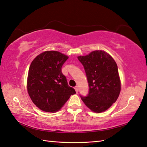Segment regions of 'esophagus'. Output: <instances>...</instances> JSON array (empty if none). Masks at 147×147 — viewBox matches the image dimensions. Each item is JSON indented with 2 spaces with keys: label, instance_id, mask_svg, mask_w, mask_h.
<instances>
[{
  "label": "esophagus",
  "instance_id": "34e87169",
  "mask_svg": "<svg viewBox=\"0 0 147 147\" xmlns=\"http://www.w3.org/2000/svg\"><path fill=\"white\" fill-rule=\"evenodd\" d=\"M75 90H76V92H78V91H79V88H78V86H76V87H75Z\"/></svg>",
  "mask_w": 147,
  "mask_h": 147
}]
</instances>
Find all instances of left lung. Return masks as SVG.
Returning a JSON list of instances; mask_svg holds the SVG:
<instances>
[{
  "label": "left lung",
  "instance_id": "8db88e82",
  "mask_svg": "<svg viewBox=\"0 0 147 147\" xmlns=\"http://www.w3.org/2000/svg\"><path fill=\"white\" fill-rule=\"evenodd\" d=\"M78 58L84 67L89 87L87 96L80 95L81 100L92 112L105 111L116 102L121 90L116 62L102 51Z\"/></svg>",
  "mask_w": 147,
  "mask_h": 147
}]
</instances>
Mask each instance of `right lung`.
Masks as SVG:
<instances>
[{
  "instance_id": "obj_1",
  "label": "right lung",
  "mask_w": 147,
  "mask_h": 147,
  "mask_svg": "<svg viewBox=\"0 0 147 147\" xmlns=\"http://www.w3.org/2000/svg\"><path fill=\"white\" fill-rule=\"evenodd\" d=\"M67 58L58 51H45L31 62L28 91L33 102L42 111H58L71 95L76 94L62 72V65Z\"/></svg>"
}]
</instances>
